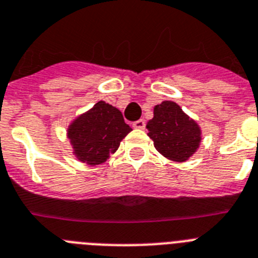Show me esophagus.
<instances>
[{
	"instance_id": "obj_1",
	"label": "esophagus",
	"mask_w": 258,
	"mask_h": 258,
	"mask_svg": "<svg viewBox=\"0 0 258 258\" xmlns=\"http://www.w3.org/2000/svg\"><path fill=\"white\" fill-rule=\"evenodd\" d=\"M133 127L134 128L143 130L146 127V120H144V119H139V120H136V122L133 123Z\"/></svg>"
}]
</instances>
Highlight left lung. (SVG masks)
Wrapping results in <instances>:
<instances>
[{
	"label": "left lung",
	"mask_w": 258,
	"mask_h": 258,
	"mask_svg": "<svg viewBox=\"0 0 258 258\" xmlns=\"http://www.w3.org/2000/svg\"><path fill=\"white\" fill-rule=\"evenodd\" d=\"M147 130L155 148L164 157L177 162L189 160L202 140L198 123L173 101H162L155 106Z\"/></svg>",
	"instance_id": "left-lung-1"
}]
</instances>
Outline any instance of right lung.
I'll return each mask as SVG.
<instances>
[{
    "mask_svg": "<svg viewBox=\"0 0 258 258\" xmlns=\"http://www.w3.org/2000/svg\"><path fill=\"white\" fill-rule=\"evenodd\" d=\"M133 131L116 107L98 101L92 109L69 124L67 135L76 159L88 165H99L115 153L127 134Z\"/></svg>",
    "mask_w": 258,
    "mask_h": 258,
    "instance_id": "add662e5",
    "label": "right lung"
}]
</instances>
